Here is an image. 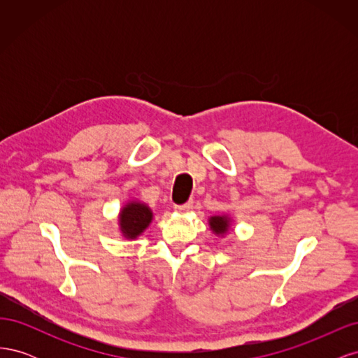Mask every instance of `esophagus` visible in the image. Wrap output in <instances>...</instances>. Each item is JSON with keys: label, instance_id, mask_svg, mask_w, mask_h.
<instances>
[{"label": "esophagus", "instance_id": "1", "mask_svg": "<svg viewBox=\"0 0 358 358\" xmlns=\"http://www.w3.org/2000/svg\"><path fill=\"white\" fill-rule=\"evenodd\" d=\"M189 209H192V201H187L183 204H175V210L178 212H188Z\"/></svg>", "mask_w": 358, "mask_h": 358}]
</instances>
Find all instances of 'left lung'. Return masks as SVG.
I'll use <instances>...</instances> for the list:
<instances>
[{"instance_id": "8db88e82", "label": "left lung", "mask_w": 358, "mask_h": 358, "mask_svg": "<svg viewBox=\"0 0 358 358\" xmlns=\"http://www.w3.org/2000/svg\"><path fill=\"white\" fill-rule=\"evenodd\" d=\"M209 224H210V229L216 234H224L227 231V229H229L230 221H229V218H227V216H212Z\"/></svg>"}]
</instances>
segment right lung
I'll return each mask as SVG.
<instances>
[{
	"instance_id": "obj_1",
	"label": "right lung",
	"mask_w": 358,
	"mask_h": 358,
	"mask_svg": "<svg viewBox=\"0 0 358 358\" xmlns=\"http://www.w3.org/2000/svg\"><path fill=\"white\" fill-rule=\"evenodd\" d=\"M152 220V212L146 204L142 203H128L121 210V230L128 239H136Z\"/></svg>"
}]
</instances>
